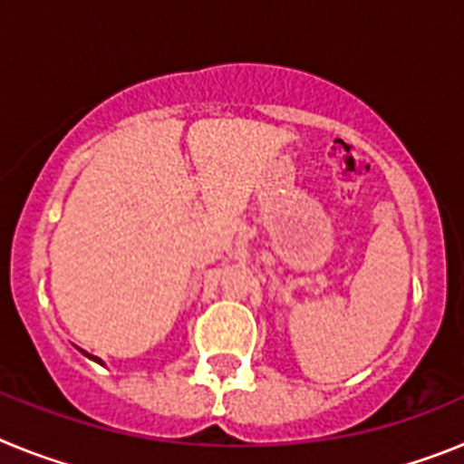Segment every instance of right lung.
<instances>
[{
    "instance_id": "right-lung-1",
    "label": "right lung",
    "mask_w": 464,
    "mask_h": 464,
    "mask_svg": "<svg viewBox=\"0 0 464 464\" xmlns=\"http://www.w3.org/2000/svg\"><path fill=\"white\" fill-rule=\"evenodd\" d=\"M83 353H85V351H83ZM85 355H88V353H85ZM88 358H92V360H97V358H94V355H88ZM97 362H102V360H97Z\"/></svg>"
}]
</instances>
